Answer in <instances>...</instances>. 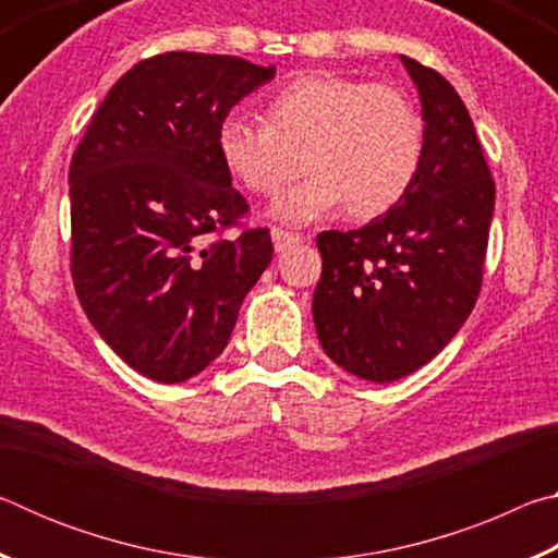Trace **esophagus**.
<instances>
[{
    "label": "esophagus",
    "instance_id": "34e87169",
    "mask_svg": "<svg viewBox=\"0 0 558 558\" xmlns=\"http://www.w3.org/2000/svg\"><path fill=\"white\" fill-rule=\"evenodd\" d=\"M270 235H272V245H276L278 253L280 251H288V248H292V245H298L302 241L298 233H290L286 229H278V226H272Z\"/></svg>",
    "mask_w": 558,
    "mask_h": 558
}]
</instances>
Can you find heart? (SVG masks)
<instances>
[{"instance_id":"b5f03b06","label":"heart","mask_w":558,"mask_h":558,"mask_svg":"<svg viewBox=\"0 0 558 558\" xmlns=\"http://www.w3.org/2000/svg\"><path fill=\"white\" fill-rule=\"evenodd\" d=\"M216 145L229 174L256 196L278 194L305 157L307 179L272 206L280 221L307 223L344 204L354 219H376L418 177L426 122L389 83L310 73L272 93L266 120L226 116Z\"/></svg>"}]
</instances>
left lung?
I'll return each mask as SVG.
<instances>
[{
    "instance_id": "obj_1",
    "label": "left lung",
    "mask_w": 558,
    "mask_h": 558,
    "mask_svg": "<svg viewBox=\"0 0 558 558\" xmlns=\"http://www.w3.org/2000/svg\"><path fill=\"white\" fill-rule=\"evenodd\" d=\"M421 93L426 153L409 194L356 231H323L313 317L327 356L386 384L428 364L475 307L495 179L456 88L401 56Z\"/></svg>"
}]
</instances>
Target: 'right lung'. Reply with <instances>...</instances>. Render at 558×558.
Masks as SVG:
<instances>
[{
	"instance_id": "right-lung-1",
	"label": "right lung",
	"mask_w": 558,
	"mask_h": 558,
	"mask_svg": "<svg viewBox=\"0 0 558 558\" xmlns=\"http://www.w3.org/2000/svg\"><path fill=\"white\" fill-rule=\"evenodd\" d=\"M276 69L169 51L108 90L71 157V278L90 325L132 369L179 384L223 352L272 258L248 229L216 132ZM242 229L235 240L222 231Z\"/></svg>"
}]
</instances>
